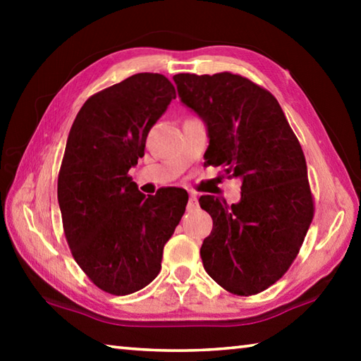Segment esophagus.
Returning a JSON list of instances; mask_svg holds the SVG:
<instances>
[{
    "mask_svg": "<svg viewBox=\"0 0 361 361\" xmlns=\"http://www.w3.org/2000/svg\"><path fill=\"white\" fill-rule=\"evenodd\" d=\"M197 209V195L194 192H189V200H188V210H195Z\"/></svg>",
    "mask_w": 361,
    "mask_h": 361,
    "instance_id": "esophagus-1",
    "label": "esophagus"
}]
</instances>
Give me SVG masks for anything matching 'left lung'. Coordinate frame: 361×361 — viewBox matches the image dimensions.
Returning a JSON list of instances; mask_svg holds the SVG:
<instances>
[{
	"label": "left lung",
	"mask_w": 361,
	"mask_h": 361,
	"mask_svg": "<svg viewBox=\"0 0 361 361\" xmlns=\"http://www.w3.org/2000/svg\"><path fill=\"white\" fill-rule=\"evenodd\" d=\"M183 105L205 122V162L242 180L229 205L202 195L213 229L200 248L207 274L239 296L264 291L288 271L314 218L307 166L298 138L269 90L240 75L173 76Z\"/></svg>",
	"instance_id": "1"
}]
</instances>
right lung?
<instances>
[{"mask_svg": "<svg viewBox=\"0 0 361 361\" xmlns=\"http://www.w3.org/2000/svg\"><path fill=\"white\" fill-rule=\"evenodd\" d=\"M176 97L159 73H138L87 99L73 122L57 197L71 255L100 290L124 296L161 271L164 245L186 210L188 192L138 191L129 170Z\"/></svg>", "mask_w": 361, "mask_h": 361, "instance_id": "obj_1", "label": "right lung"}]
</instances>
